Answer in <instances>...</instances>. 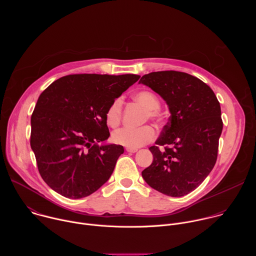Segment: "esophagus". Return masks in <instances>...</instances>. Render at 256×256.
<instances>
[{"instance_id": "obj_1", "label": "esophagus", "mask_w": 256, "mask_h": 256, "mask_svg": "<svg viewBox=\"0 0 256 256\" xmlns=\"http://www.w3.org/2000/svg\"><path fill=\"white\" fill-rule=\"evenodd\" d=\"M126 151L128 152V153H136V152H138V149H134V148H126Z\"/></svg>"}]
</instances>
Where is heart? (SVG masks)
Returning <instances> with one entry per match:
<instances>
[{"mask_svg": "<svg viewBox=\"0 0 256 256\" xmlns=\"http://www.w3.org/2000/svg\"><path fill=\"white\" fill-rule=\"evenodd\" d=\"M134 99L147 109L148 116L150 118L158 120L160 118V114L158 112L160 107V100L156 94L151 91H140L134 95ZM122 98L118 97L108 106L105 114V120L109 126L116 128L118 126L122 118ZM155 138L156 132L150 126H144L140 128L124 126L116 130L112 134V140L116 144L124 146L126 148L134 149L152 142Z\"/></svg>", "mask_w": 256, "mask_h": 256, "instance_id": "obj_1", "label": "heart"}]
</instances>
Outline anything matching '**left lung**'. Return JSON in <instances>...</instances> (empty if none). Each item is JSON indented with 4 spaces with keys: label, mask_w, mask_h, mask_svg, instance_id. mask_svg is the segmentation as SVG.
<instances>
[{
    "label": "left lung",
    "mask_w": 256,
    "mask_h": 256,
    "mask_svg": "<svg viewBox=\"0 0 256 256\" xmlns=\"http://www.w3.org/2000/svg\"><path fill=\"white\" fill-rule=\"evenodd\" d=\"M138 84L150 87L166 102L170 118L149 150L152 164L142 176L157 192L184 196L194 190L212 170L223 130L221 106L202 80L176 70L153 72ZM167 144L161 152L158 145Z\"/></svg>",
    "instance_id": "1"
}]
</instances>
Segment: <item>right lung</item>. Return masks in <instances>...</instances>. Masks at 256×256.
I'll list each match as a JSON object with an SVG mask.
<instances>
[{
  "label": "right lung",
  "mask_w": 256,
  "mask_h": 256,
  "mask_svg": "<svg viewBox=\"0 0 256 256\" xmlns=\"http://www.w3.org/2000/svg\"><path fill=\"white\" fill-rule=\"evenodd\" d=\"M138 79L134 74L68 75L40 94L31 116L30 146L52 190L68 198H82L112 176L124 149L104 144L110 136L105 114Z\"/></svg>",
  "instance_id": "obj_1"
}]
</instances>
